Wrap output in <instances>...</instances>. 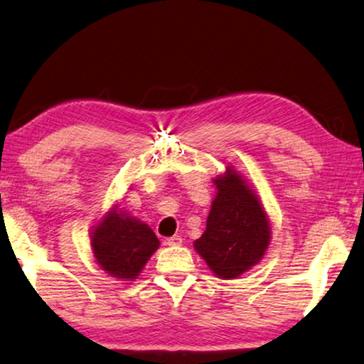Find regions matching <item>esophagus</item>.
Listing matches in <instances>:
<instances>
[{"label":"esophagus","mask_w":364,"mask_h":364,"mask_svg":"<svg viewBox=\"0 0 364 364\" xmlns=\"http://www.w3.org/2000/svg\"><path fill=\"white\" fill-rule=\"evenodd\" d=\"M181 243H183V238L178 235L171 236V238H166V241H165V245H168V246H180Z\"/></svg>","instance_id":"esophagus-1"}]
</instances>
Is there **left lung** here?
Listing matches in <instances>:
<instances>
[{
  "instance_id": "8db88e82",
  "label": "left lung",
  "mask_w": 364,
  "mask_h": 364,
  "mask_svg": "<svg viewBox=\"0 0 364 364\" xmlns=\"http://www.w3.org/2000/svg\"><path fill=\"white\" fill-rule=\"evenodd\" d=\"M213 183L217 198L205 232L194 241V247L213 274L236 279L262 259L270 240L269 222L261 203L238 173L228 170Z\"/></svg>"
}]
</instances>
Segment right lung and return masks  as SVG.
Returning <instances> with one entry per match:
<instances>
[{
	"label": "right lung",
	"instance_id": "1",
	"mask_svg": "<svg viewBox=\"0 0 364 364\" xmlns=\"http://www.w3.org/2000/svg\"><path fill=\"white\" fill-rule=\"evenodd\" d=\"M160 241L147 225L112 210L92 235L97 262L117 279H136Z\"/></svg>",
	"mask_w": 364,
	"mask_h": 364
}]
</instances>
